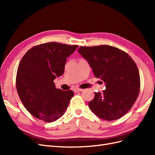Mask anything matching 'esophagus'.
<instances>
[{
  "label": "esophagus",
  "mask_w": 155,
  "mask_h": 155,
  "mask_svg": "<svg viewBox=\"0 0 155 155\" xmlns=\"http://www.w3.org/2000/svg\"><path fill=\"white\" fill-rule=\"evenodd\" d=\"M73 91L74 92H81L83 91V89L81 88H74L73 89Z\"/></svg>",
  "instance_id": "34e87169"
}]
</instances>
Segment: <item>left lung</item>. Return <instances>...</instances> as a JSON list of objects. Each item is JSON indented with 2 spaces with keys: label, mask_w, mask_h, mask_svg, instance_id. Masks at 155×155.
<instances>
[{
  "label": "left lung",
  "mask_w": 155,
  "mask_h": 155,
  "mask_svg": "<svg viewBox=\"0 0 155 155\" xmlns=\"http://www.w3.org/2000/svg\"><path fill=\"white\" fill-rule=\"evenodd\" d=\"M78 51L87 61L94 76L105 83V90L95 92L88 103L91 110L105 120L121 118L140 92V74L135 62L123 50L109 45L80 46Z\"/></svg>",
  "instance_id": "1"
}]
</instances>
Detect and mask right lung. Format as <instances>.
Returning a JSON list of instances; mask_svg holds the SVG:
<instances>
[{"label":"right lung","mask_w":155,"mask_h":155,"mask_svg":"<svg viewBox=\"0 0 155 155\" xmlns=\"http://www.w3.org/2000/svg\"><path fill=\"white\" fill-rule=\"evenodd\" d=\"M78 46L50 42L34 46L22 57L17 91L26 110L37 119L53 122L66 111L74 92L56 88L54 80L62 76L67 58Z\"/></svg>","instance_id":"add662e5"}]
</instances>
